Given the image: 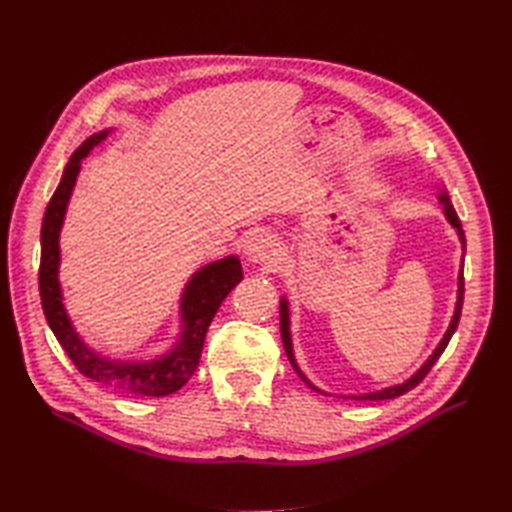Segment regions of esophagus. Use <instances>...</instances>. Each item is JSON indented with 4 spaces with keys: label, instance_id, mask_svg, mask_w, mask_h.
<instances>
[{
    "label": "esophagus",
    "instance_id": "esophagus-1",
    "mask_svg": "<svg viewBox=\"0 0 512 512\" xmlns=\"http://www.w3.org/2000/svg\"><path fill=\"white\" fill-rule=\"evenodd\" d=\"M244 255L253 264H273L277 259V242L266 231H253L244 239Z\"/></svg>",
    "mask_w": 512,
    "mask_h": 512
}]
</instances>
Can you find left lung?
I'll use <instances>...</instances> for the list:
<instances>
[{
	"instance_id": "left-lung-1",
	"label": "left lung",
	"mask_w": 512,
	"mask_h": 512,
	"mask_svg": "<svg viewBox=\"0 0 512 512\" xmlns=\"http://www.w3.org/2000/svg\"><path fill=\"white\" fill-rule=\"evenodd\" d=\"M438 198H440V204H442V209H444V217H447L449 224L455 228V231H458L462 250H466V237H464V231H462L460 217H458V213H455V209H453V204H451V200H449V193H447V189H442ZM462 301H464V277H462V270H460V275H458V301H455V310H453V317H451L449 328H447V332H444L442 341L438 343L436 350H433V354L427 358V361L422 363V367L418 369V372L413 374L411 378H407L405 383H400V385H391V387L378 389V391H369V394H358V396H347V398H354V400H389V398H396V396L407 394L409 389L416 387V385L420 383V380L429 374V369L433 367V363L438 361L440 354L444 352V347L449 345L451 336H453L455 328H458V323H460ZM279 317H281V341H284V347H286V354H288V361H290V365L295 367V372L301 376L303 383H308L312 389L321 391L319 387H314V385L310 383V380L306 378V374H303L301 369H299V365H297L295 350H292V336H290V308H288V299H286V297H281V301H279Z\"/></svg>"
}]
</instances>
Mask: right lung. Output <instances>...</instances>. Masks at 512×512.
Returning a JSON list of instances; mask_svg holds the SVG:
<instances>
[{
  "label": "right lung",
  "instance_id": "obj_1",
  "mask_svg": "<svg viewBox=\"0 0 512 512\" xmlns=\"http://www.w3.org/2000/svg\"><path fill=\"white\" fill-rule=\"evenodd\" d=\"M110 132L112 129H103L99 134H92L74 151L70 162L63 169L57 191L50 198L46 215H43L39 266L41 306L50 330L57 336L65 354L72 358V363L83 376H88L101 385L127 391V394L169 396L187 383L195 369H198L206 330H209L215 312L226 299L228 292L242 281V264H239L237 255H228L224 259H217V262L202 266L198 273L191 275L180 297V334L176 343L165 354L147 358V361H121V358H112L92 350L81 339L79 332L74 330L70 314L63 306V292L59 281V235L65 220V211H68L72 189L76 178H79L81 162L83 158H88L96 145H101L110 136Z\"/></svg>",
  "mask_w": 512,
  "mask_h": 512
}]
</instances>
